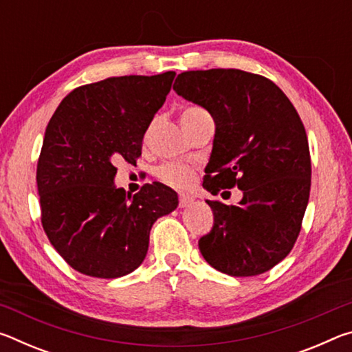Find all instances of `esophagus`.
Listing matches in <instances>:
<instances>
[{"label": "esophagus", "instance_id": "obj_1", "mask_svg": "<svg viewBox=\"0 0 352 352\" xmlns=\"http://www.w3.org/2000/svg\"><path fill=\"white\" fill-rule=\"evenodd\" d=\"M194 201V199L190 197V195H188V194H180L178 195V206L180 208H186V206H189L190 204H192Z\"/></svg>", "mask_w": 352, "mask_h": 352}]
</instances>
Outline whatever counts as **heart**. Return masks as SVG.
<instances>
[{"mask_svg":"<svg viewBox=\"0 0 352 352\" xmlns=\"http://www.w3.org/2000/svg\"><path fill=\"white\" fill-rule=\"evenodd\" d=\"M204 116H208V111H205L204 109H200V107H188L182 113L183 127H188L189 124H192L194 121H197V119ZM157 177L163 183L169 184V186L184 188L194 180V169L189 164L168 162L158 166Z\"/></svg>","mask_w":352,"mask_h":352,"instance_id":"heart-1","label":"heart"}]
</instances>
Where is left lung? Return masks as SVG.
I'll list each match as a JSON object with an SVG mask.
<instances>
[{"instance_id":"left-lung-1","label":"left lung","mask_w":352,"mask_h":352,"mask_svg":"<svg viewBox=\"0 0 352 352\" xmlns=\"http://www.w3.org/2000/svg\"><path fill=\"white\" fill-rule=\"evenodd\" d=\"M174 90L216 122L204 188L217 195L237 186L239 205L206 200L214 214L199 248L231 276L269 272L290 253L311 192V153L294 104L264 76L242 69L184 71Z\"/></svg>"}]
</instances>
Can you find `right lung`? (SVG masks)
Masks as SVG:
<instances>
[{"mask_svg":"<svg viewBox=\"0 0 352 352\" xmlns=\"http://www.w3.org/2000/svg\"><path fill=\"white\" fill-rule=\"evenodd\" d=\"M175 73L121 76L74 88L47 124L37 163L41 225L57 253L87 276L129 275L144 261L155 220L174 211L163 183L135 195L116 188L115 164L136 163Z\"/></svg>","mask_w":352,"mask_h":352,"instance_id":"obj_1","label":"right lung"}]
</instances>
